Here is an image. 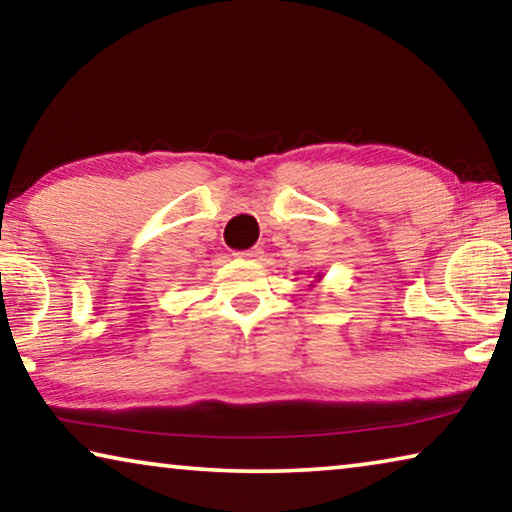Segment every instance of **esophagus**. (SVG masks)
<instances>
[{
    "mask_svg": "<svg viewBox=\"0 0 512 512\" xmlns=\"http://www.w3.org/2000/svg\"><path fill=\"white\" fill-rule=\"evenodd\" d=\"M236 257L250 259V262H257V259L264 257V250L262 248H248V250H241V253H236Z\"/></svg>",
    "mask_w": 512,
    "mask_h": 512,
    "instance_id": "34e87169",
    "label": "esophagus"
}]
</instances>
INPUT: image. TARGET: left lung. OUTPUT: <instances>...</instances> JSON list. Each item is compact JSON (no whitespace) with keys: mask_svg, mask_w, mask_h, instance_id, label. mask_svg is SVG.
Returning <instances> with one entry per match:
<instances>
[{"mask_svg":"<svg viewBox=\"0 0 512 512\" xmlns=\"http://www.w3.org/2000/svg\"><path fill=\"white\" fill-rule=\"evenodd\" d=\"M322 278H324V276H322V273H317V276H315V280H322ZM310 287H312V285H310Z\"/></svg>","mask_w":512,"mask_h":512,"instance_id":"8db88e82","label":"left lung"}]
</instances>
